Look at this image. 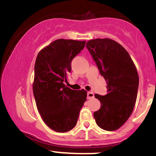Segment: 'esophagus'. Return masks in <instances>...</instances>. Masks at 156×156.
<instances>
[{"mask_svg": "<svg viewBox=\"0 0 156 156\" xmlns=\"http://www.w3.org/2000/svg\"><path fill=\"white\" fill-rule=\"evenodd\" d=\"M94 98V93L92 92H88L87 93V98L90 99V98Z\"/></svg>", "mask_w": 156, "mask_h": 156, "instance_id": "1", "label": "esophagus"}]
</instances>
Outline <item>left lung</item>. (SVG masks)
I'll return each instance as SVG.
<instances>
[{
    "instance_id": "1",
    "label": "left lung",
    "mask_w": 156,
    "mask_h": 156,
    "mask_svg": "<svg viewBox=\"0 0 156 156\" xmlns=\"http://www.w3.org/2000/svg\"><path fill=\"white\" fill-rule=\"evenodd\" d=\"M86 48L107 82V94L95 95L101 102L99 110L94 112L95 122L105 130H116L130 118L136 101V68L125 48L110 38L89 40Z\"/></svg>"
}]
</instances>
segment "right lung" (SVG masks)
Masks as SVG:
<instances>
[{"label": "right lung", "mask_w": 156, "mask_h": 156, "mask_svg": "<svg viewBox=\"0 0 156 156\" xmlns=\"http://www.w3.org/2000/svg\"><path fill=\"white\" fill-rule=\"evenodd\" d=\"M86 41L57 39L38 52L32 84L38 112L51 130L64 133L76 126L86 101L84 89L73 90L64 84L71 71V61L85 47Z\"/></svg>", "instance_id": "1"}]
</instances>
